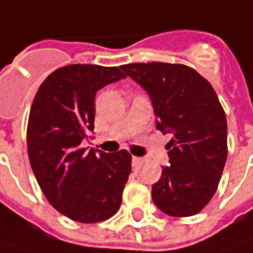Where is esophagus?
Here are the masks:
<instances>
[{"label":"esophagus","mask_w":253,"mask_h":253,"mask_svg":"<svg viewBox=\"0 0 253 253\" xmlns=\"http://www.w3.org/2000/svg\"><path fill=\"white\" fill-rule=\"evenodd\" d=\"M141 162H142V159H141V158H138V156H133V168L140 166Z\"/></svg>","instance_id":"obj_1"}]
</instances>
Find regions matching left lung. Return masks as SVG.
I'll return each instance as SVG.
<instances>
[{
	"label": "left lung",
	"instance_id": "left-lung-1",
	"mask_svg": "<svg viewBox=\"0 0 253 253\" xmlns=\"http://www.w3.org/2000/svg\"><path fill=\"white\" fill-rule=\"evenodd\" d=\"M127 76L149 94L156 128L173 133L166 144L170 166L152 185L163 213L188 217L213 198L227 159V119L212 84L181 63H127Z\"/></svg>",
	"mask_w": 253,
	"mask_h": 253
}]
</instances>
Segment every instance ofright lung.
<instances>
[{
  "label": "right lung",
  "instance_id": "obj_1",
  "mask_svg": "<svg viewBox=\"0 0 253 253\" xmlns=\"http://www.w3.org/2000/svg\"><path fill=\"white\" fill-rule=\"evenodd\" d=\"M125 77L122 66L68 65L52 72L33 99L29 161L48 202L70 220L98 223L119 211L131 155L87 152L82 141L94 131L97 91Z\"/></svg>",
  "mask_w": 253,
  "mask_h": 253
}]
</instances>
